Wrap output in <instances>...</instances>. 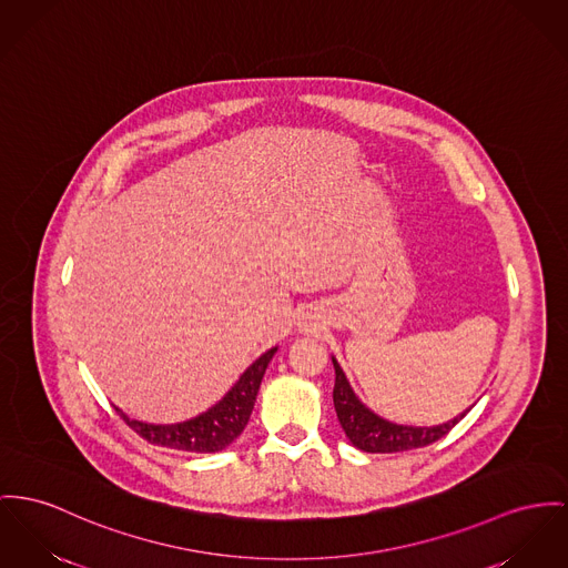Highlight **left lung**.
<instances>
[{"label":"left lung","mask_w":568,"mask_h":568,"mask_svg":"<svg viewBox=\"0 0 568 568\" xmlns=\"http://www.w3.org/2000/svg\"><path fill=\"white\" fill-rule=\"evenodd\" d=\"M334 371H336V385H334V407L341 419V426L348 437V442L364 450V453L389 454L405 453L428 446L437 439H442L453 426H456L467 412L458 414L454 419L435 426H409V424H396L385 417L378 416L373 409H368L359 396L353 392L346 375L342 373L341 364L336 357H332Z\"/></svg>","instance_id":"obj_1"}]
</instances>
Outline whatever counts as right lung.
Instances as JSON below:
<instances>
[{
	"label": "right lung",
	"mask_w": 568,
	"mask_h": 568,
	"mask_svg": "<svg viewBox=\"0 0 568 568\" xmlns=\"http://www.w3.org/2000/svg\"><path fill=\"white\" fill-rule=\"evenodd\" d=\"M277 346L263 353L241 377L227 389L226 396L200 416L176 424H151L131 419L124 412L115 409L122 419L146 442L183 450V453H220L227 448L247 426L266 366L275 355Z\"/></svg>",
	"instance_id": "1"
}]
</instances>
